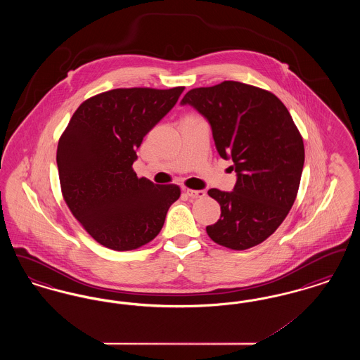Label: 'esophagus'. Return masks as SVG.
Returning a JSON list of instances; mask_svg holds the SVG:
<instances>
[{"label": "esophagus", "instance_id": "esophagus-1", "mask_svg": "<svg viewBox=\"0 0 360 360\" xmlns=\"http://www.w3.org/2000/svg\"><path fill=\"white\" fill-rule=\"evenodd\" d=\"M185 193L188 194L190 198H204L206 195L205 190H191V188H185Z\"/></svg>", "mask_w": 360, "mask_h": 360}]
</instances>
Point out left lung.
Listing matches in <instances>:
<instances>
[{
  "mask_svg": "<svg viewBox=\"0 0 360 360\" xmlns=\"http://www.w3.org/2000/svg\"><path fill=\"white\" fill-rule=\"evenodd\" d=\"M181 105L206 119L217 153L236 172L232 191H207L221 207L219 221L206 226L209 238L238 251L260 244L286 219L304 169V141L289 110L273 93L235 81L193 89Z\"/></svg>",
  "mask_w": 360,
  "mask_h": 360,
  "instance_id": "obj_1",
  "label": "left lung"
}]
</instances>
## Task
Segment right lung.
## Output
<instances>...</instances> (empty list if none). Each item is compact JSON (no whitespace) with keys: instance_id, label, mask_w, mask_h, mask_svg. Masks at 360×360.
Listing matches in <instances>:
<instances>
[{"instance_id":"obj_1","label":"right lung","mask_w":360,"mask_h":360,"mask_svg":"<svg viewBox=\"0 0 360 360\" xmlns=\"http://www.w3.org/2000/svg\"><path fill=\"white\" fill-rule=\"evenodd\" d=\"M184 89L132 87L94 96L79 105L59 139L63 198L103 247L129 251L147 244L179 198L178 186L137 178L132 165L144 136L172 110Z\"/></svg>"}]
</instances>
